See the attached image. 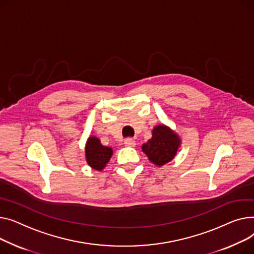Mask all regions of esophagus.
I'll return each mask as SVG.
<instances>
[{
    "mask_svg": "<svg viewBox=\"0 0 254 254\" xmlns=\"http://www.w3.org/2000/svg\"><path fill=\"white\" fill-rule=\"evenodd\" d=\"M124 144L126 146H129V147H133L134 145H135V140L132 139V138H126L124 140Z\"/></svg>",
    "mask_w": 254,
    "mask_h": 254,
    "instance_id": "obj_1",
    "label": "esophagus"
}]
</instances>
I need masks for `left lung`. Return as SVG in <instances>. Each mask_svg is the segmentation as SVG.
Returning <instances> with one entry per match:
<instances>
[{"label":"left lung","instance_id":"8db88e82","mask_svg":"<svg viewBox=\"0 0 254 254\" xmlns=\"http://www.w3.org/2000/svg\"><path fill=\"white\" fill-rule=\"evenodd\" d=\"M182 144L181 136L167 125H157L152 130V137L141 146L154 165L163 166L174 159Z\"/></svg>","mask_w":254,"mask_h":254}]
</instances>
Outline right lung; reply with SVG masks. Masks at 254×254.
I'll return each instance as SVG.
<instances>
[{"label": "right lung", "instance_id": "add662e5", "mask_svg": "<svg viewBox=\"0 0 254 254\" xmlns=\"http://www.w3.org/2000/svg\"><path fill=\"white\" fill-rule=\"evenodd\" d=\"M113 153V148L103 145L96 136L88 137L85 145V158L87 164L92 169L103 170L111 160Z\"/></svg>", "mask_w": 254, "mask_h": 254}]
</instances>
